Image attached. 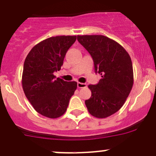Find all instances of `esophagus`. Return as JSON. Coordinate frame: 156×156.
Here are the masks:
<instances>
[{"label":"esophagus","instance_id":"esophagus-1","mask_svg":"<svg viewBox=\"0 0 156 156\" xmlns=\"http://www.w3.org/2000/svg\"><path fill=\"white\" fill-rule=\"evenodd\" d=\"M77 85H78V88H85V87L87 86L86 84H85V83H81V82H78V84H77Z\"/></svg>","mask_w":156,"mask_h":156}]
</instances>
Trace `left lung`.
<instances>
[{
    "mask_svg": "<svg viewBox=\"0 0 156 156\" xmlns=\"http://www.w3.org/2000/svg\"><path fill=\"white\" fill-rule=\"evenodd\" d=\"M77 38L91 55L96 73L101 75L97 85H88L91 96L85 105L91 115L105 119L119 111L132 90V60L122 45L106 36L78 35Z\"/></svg>",
    "mask_w": 156,
    "mask_h": 156,
    "instance_id": "left-lung-1",
    "label": "left lung"
}]
</instances>
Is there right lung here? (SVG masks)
<instances>
[{
  "mask_svg": "<svg viewBox=\"0 0 156 156\" xmlns=\"http://www.w3.org/2000/svg\"><path fill=\"white\" fill-rule=\"evenodd\" d=\"M77 36H56L42 41L30 51L24 61L22 87L36 112L50 119L65 114L77 88L76 81L57 78L68 49Z\"/></svg>",
  "mask_w": 156,
  "mask_h": 156,
  "instance_id": "obj_1",
  "label": "right lung"
}]
</instances>
